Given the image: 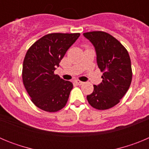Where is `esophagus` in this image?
<instances>
[{"label":"esophagus","mask_w":149,"mask_h":149,"mask_svg":"<svg viewBox=\"0 0 149 149\" xmlns=\"http://www.w3.org/2000/svg\"><path fill=\"white\" fill-rule=\"evenodd\" d=\"M74 83H75L76 84H77V85H82V84H84V82H82V81H78V80H76V81H74Z\"/></svg>","instance_id":"1"}]
</instances>
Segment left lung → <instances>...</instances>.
I'll list each match as a JSON object with an SVG mask.
<instances>
[{
  "instance_id": "8db88e82",
  "label": "left lung",
  "mask_w": 149,
  "mask_h": 149,
  "mask_svg": "<svg viewBox=\"0 0 149 149\" xmlns=\"http://www.w3.org/2000/svg\"><path fill=\"white\" fill-rule=\"evenodd\" d=\"M93 43L97 63L103 75L102 82L86 96L91 106L97 110L110 109L119 103L132 81V68L127 49L113 36L103 31L84 33Z\"/></svg>"
}]
</instances>
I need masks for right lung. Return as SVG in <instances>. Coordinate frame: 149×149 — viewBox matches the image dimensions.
Returning <instances> with one entry per match:
<instances>
[{"label": "right lung", "mask_w": 149, "mask_h": 149, "mask_svg": "<svg viewBox=\"0 0 149 149\" xmlns=\"http://www.w3.org/2000/svg\"><path fill=\"white\" fill-rule=\"evenodd\" d=\"M80 35L78 33L47 34L27 50L22 81L32 102L41 110L53 113L66 104L73 84L60 78L54 71Z\"/></svg>", "instance_id": "right-lung-1"}]
</instances>
